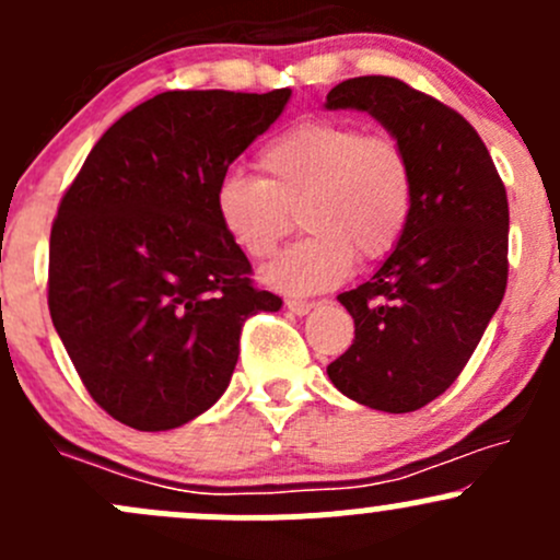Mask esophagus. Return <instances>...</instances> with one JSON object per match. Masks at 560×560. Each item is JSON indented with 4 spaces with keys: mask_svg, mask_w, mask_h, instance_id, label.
I'll return each instance as SVG.
<instances>
[{
    "mask_svg": "<svg viewBox=\"0 0 560 560\" xmlns=\"http://www.w3.org/2000/svg\"><path fill=\"white\" fill-rule=\"evenodd\" d=\"M284 305L287 311H292L295 316H305L311 308H314V303H308V300H298V298H290Z\"/></svg>",
    "mask_w": 560,
    "mask_h": 560,
    "instance_id": "obj_1",
    "label": "esophagus"
}]
</instances>
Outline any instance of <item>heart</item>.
Listing matches in <instances>:
<instances>
[{"instance_id": "b5f03b06", "label": "heart", "mask_w": 560, "mask_h": 560, "mask_svg": "<svg viewBox=\"0 0 560 560\" xmlns=\"http://www.w3.org/2000/svg\"><path fill=\"white\" fill-rule=\"evenodd\" d=\"M260 176L228 172L214 192L222 228L238 249L268 260L292 214L308 231L262 281L311 295L351 273V265L392 255L413 214V168L402 144L354 122L303 120L257 152Z\"/></svg>"}]
</instances>
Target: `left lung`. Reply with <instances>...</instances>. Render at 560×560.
I'll list each match as a JSON object with an SVG mask.
<instances>
[{"instance_id": "1", "label": "left lung", "mask_w": 560, "mask_h": 560, "mask_svg": "<svg viewBox=\"0 0 560 560\" xmlns=\"http://www.w3.org/2000/svg\"><path fill=\"white\" fill-rule=\"evenodd\" d=\"M325 107L368 112L413 168L402 238L364 284L338 295L357 329L327 375L359 405L410 413L458 378L502 303L508 192L478 131L402 80H346Z\"/></svg>"}]
</instances>
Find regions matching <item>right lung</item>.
I'll return each instance as SVG.
<instances>
[{"label": "right lung", "instance_id": "right-lung-1", "mask_svg": "<svg viewBox=\"0 0 560 560\" xmlns=\"http://www.w3.org/2000/svg\"><path fill=\"white\" fill-rule=\"evenodd\" d=\"M292 91H166L96 141L50 231L47 305L82 384L139 432L192 421L225 394L241 327L281 298L214 209L228 166Z\"/></svg>", "mask_w": 560, "mask_h": 560}]
</instances>
